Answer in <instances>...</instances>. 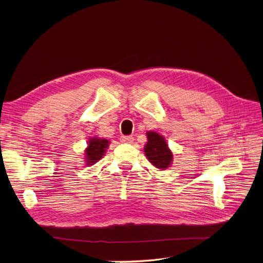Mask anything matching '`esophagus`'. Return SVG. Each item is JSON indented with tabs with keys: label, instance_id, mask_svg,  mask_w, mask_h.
I'll return each instance as SVG.
<instances>
[{
	"label": "esophagus",
	"instance_id": "1",
	"mask_svg": "<svg viewBox=\"0 0 263 263\" xmlns=\"http://www.w3.org/2000/svg\"><path fill=\"white\" fill-rule=\"evenodd\" d=\"M121 141L125 142V144H132V142L134 141V137L133 136H122Z\"/></svg>",
	"mask_w": 263,
	"mask_h": 263
}]
</instances>
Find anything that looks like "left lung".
<instances>
[{
	"mask_svg": "<svg viewBox=\"0 0 263 263\" xmlns=\"http://www.w3.org/2000/svg\"><path fill=\"white\" fill-rule=\"evenodd\" d=\"M147 139L148 141L145 146V154L148 160L160 170L169 168L172 163L173 155L164 138L156 132H148Z\"/></svg>",
	"mask_w": 263,
	"mask_h": 263,
	"instance_id": "left-lung-1",
	"label": "left lung"
}]
</instances>
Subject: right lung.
<instances>
[{
	"label": "right lung",
	"instance_id": "add662e5",
	"mask_svg": "<svg viewBox=\"0 0 263 263\" xmlns=\"http://www.w3.org/2000/svg\"><path fill=\"white\" fill-rule=\"evenodd\" d=\"M108 144L109 141L107 139H101L98 137L91 138L84 153L86 164L92 165L95 162H98L101 158H103L108 147Z\"/></svg>",
	"mask_w": 263,
	"mask_h": 263
}]
</instances>
